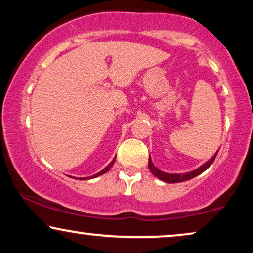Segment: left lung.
Listing matches in <instances>:
<instances>
[{
	"label": "left lung",
	"mask_w": 253,
	"mask_h": 253,
	"mask_svg": "<svg viewBox=\"0 0 253 253\" xmlns=\"http://www.w3.org/2000/svg\"><path fill=\"white\" fill-rule=\"evenodd\" d=\"M219 152V151H217ZM217 152L215 154L213 155L212 158L210 159L209 161L205 162L203 166H200L199 168H197L196 170H192L190 172H185V174H169V172H165V171H161L160 169H158L155 166L153 165V162H152V159L151 157L148 158V168H150V170L152 174H153L155 177H158L159 179H161V181H164L166 183H179V182H184V181H188V179H191L193 177H196V176H198L202 174L206 170L207 168L210 167L211 165L213 164L214 159H215Z\"/></svg>",
	"instance_id": "1"
}]
</instances>
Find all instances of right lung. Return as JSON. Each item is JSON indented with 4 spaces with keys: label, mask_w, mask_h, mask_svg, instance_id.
<instances>
[{
    "label": "right lung",
    "mask_w": 253,
    "mask_h": 253,
    "mask_svg": "<svg viewBox=\"0 0 253 253\" xmlns=\"http://www.w3.org/2000/svg\"><path fill=\"white\" fill-rule=\"evenodd\" d=\"M115 159H116V157L113 159V161H112V162H110V164H109L108 166H107V167H106L105 169H102V170H101V171H100V172H98V174L93 175V176H91V177H78V179H91V178L98 177V176H100V175H102V174H105V172H107V171H108V170H109V169H110V168H112V166L114 165V162H115Z\"/></svg>",
    "instance_id": "obj_1"
}]
</instances>
